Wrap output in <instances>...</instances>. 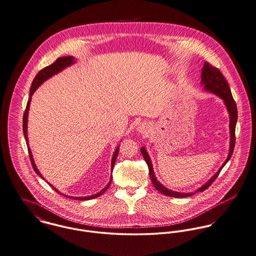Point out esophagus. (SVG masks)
Returning a JSON list of instances; mask_svg holds the SVG:
<instances>
[{"instance_id": "34e87169", "label": "esophagus", "mask_w": 256, "mask_h": 256, "mask_svg": "<svg viewBox=\"0 0 256 256\" xmlns=\"http://www.w3.org/2000/svg\"><path fill=\"white\" fill-rule=\"evenodd\" d=\"M138 132L144 136H147L149 134H150V130H151V126L148 122H140L138 124Z\"/></svg>"}]
</instances>
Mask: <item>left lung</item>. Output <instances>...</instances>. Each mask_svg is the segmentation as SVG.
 I'll use <instances>...</instances> for the list:
<instances>
[{
  "mask_svg": "<svg viewBox=\"0 0 256 256\" xmlns=\"http://www.w3.org/2000/svg\"><path fill=\"white\" fill-rule=\"evenodd\" d=\"M202 86H204V90L206 92H210L214 94L217 96L218 98L222 99L224 101V104L227 108V111L229 113V118H230V148H229V154L228 157L226 158V160L223 162V164L221 166V168L218 170L216 174L212 177L208 182H206L202 187H200L197 191H195L194 193H181V192H176V191H172L170 190L168 188H166L160 182H158L155 176L154 172V168L152 166V162L149 157L148 152L146 151V149L144 147H142L140 149L141 154L144 158L148 168H149V174L151 181L153 183V185L155 186V188L157 189L160 193H162V195L168 196V197L174 198H185L190 197L192 195H194L197 192H202L206 189H208L212 183L216 179L219 172H221V170L223 168V166L228 162V160H230V158L232 157L233 151H234V147H235V130H236V120H238V110H236V102L234 101L232 94H231V90L230 86L227 82V80L224 78V76L221 74V72L219 71V69H217L216 67H214L212 65H210L208 62H204V67L202 70V80H200Z\"/></svg>",
  "mask_w": 256,
  "mask_h": 256,
  "instance_id": "obj_1",
  "label": "left lung"
}]
</instances>
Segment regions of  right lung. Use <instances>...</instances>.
I'll use <instances>...</instances> for the list:
<instances>
[{
	"instance_id": "obj_1",
	"label": "right lung",
	"mask_w": 256,
	"mask_h": 256,
	"mask_svg": "<svg viewBox=\"0 0 256 256\" xmlns=\"http://www.w3.org/2000/svg\"><path fill=\"white\" fill-rule=\"evenodd\" d=\"M76 62L75 58L73 56H64V58H60L56 59V62H54L52 64H50V66L42 69L40 71L39 73L36 75V77L33 80V82H32V86H31V88H30V96H29V100L27 102V106H26V109H25V112H24V115H23V134H24V138L26 140V143H27V147H28V152H29V156H30V160L32 162V166L35 170V172L42 177L44 179L42 176L40 174V172H39V170L37 168L36 164H35V162H34V158H33V155H32V152H31V149L29 147V141H28V136H27V122H28V113H29V107H30V103H31V98H32V96L33 94L35 92V90L39 88L40 86L46 80L52 78V76L58 74L59 72H61L63 69H65L66 67H69L71 65H73L74 63ZM118 146H117L114 154H113V157H112V162H111V168L113 170L114 168V164H115V162L117 160L118 157ZM111 181H112V176L110 178V181L109 183L101 190L99 191L98 194L96 195H92V196H88V197H71V196H67V195H64L65 197L69 198H74V200H92V198H96L98 197L100 195H102L107 189L108 187L111 185ZM48 184L56 191L58 192L60 195H62L58 190L56 188H54L52 184H50L48 182Z\"/></svg>"
}]
</instances>
